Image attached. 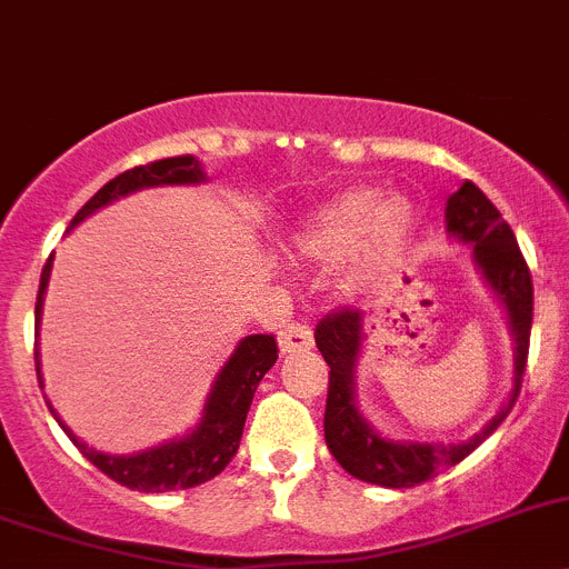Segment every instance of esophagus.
Instances as JSON below:
<instances>
[{"instance_id": "obj_1", "label": "esophagus", "mask_w": 569, "mask_h": 569, "mask_svg": "<svg viewBox=\"0 0 569 569\" xmlns=\"http://www.w3.org/2000/svg\"><path fill=\"white\" fill-rule=\"evenodd\" d=\"M279 349L281 355H299V351L312 349V329L307 323L296 321L279 332Z\"/></svg>"}]
</instances>
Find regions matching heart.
I'll list each match as a JSON object with an SVG mask.
<instances>
[{
  "instance_id": "heart-1",
  "label": "heart",
  "mask_w": 569,
  "mask_h": 569,
  "mask_svg": "<svg viewBox=\"0 0 569 569\" xmlns=\"http://www.w3.org/2000/svg\"><path fill=\"white\" fill-rule=\"evenodd\" d=\"M419 214L408 198L380 187H355L312 214L296 240L301 257L321 268L355 259L351 288H369L410 246Z\"/></svg>"
}]
</instances>
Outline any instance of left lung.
<instances>
[{
    "mask_svg": "<svg viewBox=\"0 0 569 569\" xmlns=\"http://www.w3.org/2000/svg\"><path fill=\"white\" fill-rule=\"evenodd\" d=\"M447 231L456 240L472 246L475 264L495 290L497 301L506 307L508 327L513 335V386L511 397L502 405L500 413L483 427L475 438L463 443H419V441H391L382 438L369 421L362 419L355 402V369L362 332V312L355 307L332 312L316 327V343L329 366V393L327 413H323V436L335 461L366 483L388 486V489H410L425 480L436 478L441 469L456 467L472 450L500 427L508 410L513 408L522 386L525 362H528V343H531L533 321V281L531 270L525 264L522 251L517 246L511 226L502 220L497 207L475 187L463 181L458 192L447 200Z\"/></svg>",
    "mask_w": 569,
    "mask_h": 569,
    "instance_id": "left-lung-1",
    "label": "left lung"
}]
</instances>
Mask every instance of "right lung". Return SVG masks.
I'll list each match as a JSON object with an SVG mask.
<instances>
[{
    "label": "right lung",
    "instance_id": "add662e5",
    "mask_svg": "<svg viewBox=\"0 0 569 569\" xmlns=\"http://www.w3.org/2000/svg\"><path fill=\"white\" fill-rule=\"evenodd\" d=\"M207 181L200 161L194 156H172V159L150 161V164L133 167L108 181L106 187L97 189L94 198L80 209L72 218V229L83 223L89 214L97 209L108 207L113 200L126 198V194L137 192V189L148 187H164V183H200ZM52 257L47 259L44 270H41V284H38L36 299V329L41 321V310H44V293L50 284ZM279 357L273 335H248L237 343L234 355L229 357L223 369H220L218 380H214L212 391H209L207 408L200 416L198 427L187 432L183 438H172V441L159 443L153 450L137 452V456H106V452L91 450L89 443L80 441L72 430L61 421L50 402V413L56 416L58 425L63 427L72 443L83 452L86 461L94 463L102 475H108L117 483L128 486L137 491H176V489H192V486L207 483L214 475L223 472L229 467L231 458L237 456L240 447L242 427H246L248 408H251L253 391H257L259 380L270 371V366ZM36 375L38 386L44 388L41 380V362H38L36 349Z\"/></svg>",
    "mask_w": 569,
    "mask_h": 569
}]
</instances>
